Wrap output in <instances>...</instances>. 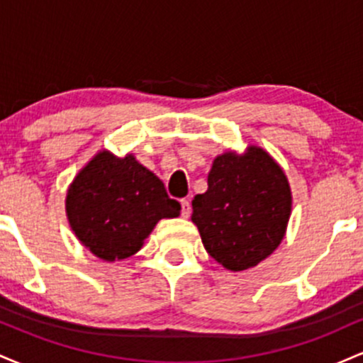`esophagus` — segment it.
I'll return each mask as SVG.
<instances>
[{"instance_id":"1","label":"esophagus","mask_w":363,"mask_h":363,"mask_svg":"<svg viewBox=\"0 0 363 363\" xmlns=\"http://www.w3.org/2000/svg\"><path fill=\"white\" fill-rule=\"evenodd\" d=\"M181 213H182V216H184V218H187V216L191 215V203L187 201V199H181Z\"/></svg>"}]
</instances>
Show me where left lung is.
Masks as SVG:
<instances>
[{
    "mask_svg": "<svg viewBox=\"0 0 363 363\" xmlns=\"http://www.w3.org/2000/svg\"><path fill=\"white\" fill-rule=\"evenodd\" d=\"M291 211L289 181L259 147L213 160L208 191L193 199V220L203 245L223 268L244 272L281 242Z\"/></svg>",
    "mask_w": 363,
    "mask_h": 363,
    "instance_id": "left-lung-1",
    "label": "left lung"
}]
</instances>
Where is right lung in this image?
I'll use <instances>...</instances> for the list:
<instances>
[{
  "instance_id": "right-lung-1",
  "label": "right lung",
  "mask_w": 363,
  "mask_h": 363,
  "mask_svg": "<svg viewBox=\"0 0 363 363\" xmlns=\"http://www.w3.org/2000/svg\"><path fill=\"white\" fill-rule=\"evenodd\" d=\"M181 205L164 182L133 155L99 152L66 194V215L78 240L104 261L126 259L141 249L162 218H176Z\"/></svg>"
}]
</instances>
